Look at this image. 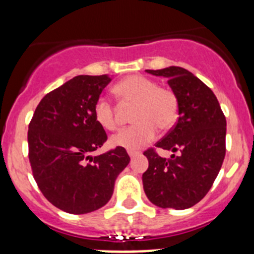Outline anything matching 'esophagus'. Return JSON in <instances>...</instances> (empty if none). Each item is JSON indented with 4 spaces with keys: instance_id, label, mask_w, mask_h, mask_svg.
Listing matches in <instances>:
<instances>
[{
    "instance_id": "1",
    "label": "esophagus",
    "mask_w": 254,
    "mask_h": 254,
    "mask_svg": "<svg viewBox=\"0 0 254 254\" xmlns=\"http://www.w3.org/2000/svg\"><path fill=\"white\" fill-rule=\"evenodd\" d=\"M140 154V151L138 150H128V155L130 156V158H135V156H138Z\"/></svg>"
}]
</instances>
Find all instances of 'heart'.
<instances>
[{
  "mask_svg": "<svg viewBox=\"0 0 254 254\" xmlns=\"http://www.w3.org/2000/svg\"><path fill=\"white\" fill-rule=\"evenodd\" d=\"M115 94L126 105H134L132 122L134 125L114 135V145L138 149L154 139L156 129L167 132L176 125L180 114V101L172 89L159 87L155 80L144 75H129L114 88ZM94 117L106 130L119 128L116 109L105 98L94 104Z\"/></svg>",
  "mask_w": 254,
  "mask_h": 254,
  "instance_id": "heart-1",
  "label": "heart"
}]
</instances>
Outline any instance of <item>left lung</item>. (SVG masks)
<instances>
[{
    "label": "left lung",
    "instance_id": "1",
    "mask_svg": "<svg viewBox=\"0 0 254 254\" xmlns=\"http://www.w3.org/2000/svg\"><path fill=\"white\" fill-rule=\"evenodd\" d=\"M146 72L167 78L179 96L180 114L165 137L143 153L149 161L143 188L156 206L190 208L205 197L223 165L226 119L211 89L190 70L171 66ZM156 148L179 154L165 159Z\"/></svg>",
    "mask_w": 254,
    "mask_h": 254
}]
</instances>
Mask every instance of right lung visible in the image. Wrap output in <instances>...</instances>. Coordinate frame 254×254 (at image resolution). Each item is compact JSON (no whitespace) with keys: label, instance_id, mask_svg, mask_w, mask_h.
Returning a JSON list of instances; mask_svg holds the SVG:
<instances>
[{"label":"right lung","instance_id":"1","mask_svg":"<svg viewBox=\"0 0 254 254\" xmlns=\"http://www.w3.org/2000/svg\"><path fill=\"white\" fill-rule=\"evenodd\" d=\"M111 79L77 75L46 94L31 117L28 156L34 180L44 197L66 213L87 214L105 205L129 163L122 146L90 156L108 140L93 109Z\"/></svg>","mask_w":254,"mask_h":254}]
</instances>
